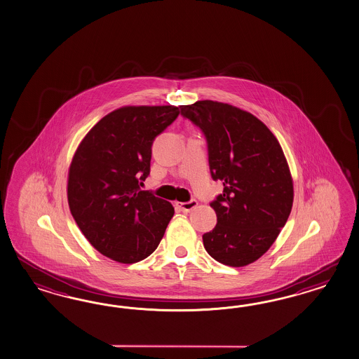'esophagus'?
Masks as SVG:
<instances>
[{"label": "esophagus", "instance_id": "obj_1", "mask_svg": "<svg viewBox=\"0 0 359 359\" xmlns=\"http://www.w3.org/2000/svg\"><path fill=\"white\" fill-rule=\"evenodd\" d=\"M196 205H198V202H196L195 199H191L190 202L177 203V207H178L181 211H184V212H190V211H193Z\"/></svg>", "mask_w": 359, "mask_h": 359}]
</instances>
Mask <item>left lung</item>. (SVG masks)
Returning <instances> with one entry per match:
<instances>
[{
	"label": "left lung",
	"instance_id": "1",
	"mask_svg": "<svg viewBox=\"0 0 359 359\" xmlns=\"http://www.w3.org/2000/svg\"><path fill=\"white\" fill-rule=\"evenodd\" d=\"M180 109L205 133L211 175L224 186L211 203L217 224L203 235L205 249L223 265L246 266L274 244L291 212L286 156L266 124L245 110L210 100Z\"/></svg>",
	"mask_w": 359,
	"mask_h": 359
}]
</instances>
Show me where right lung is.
<instances>
[{
	"label": "right lung",
	"mask_w": 359,
	"mask_h": 359,
	"mask_svg": "<svg viewBox=\"0 0 359 359\" xmlns=\"http://www.w3.org/2000/svg\"><path fill=\"white\" fill-rule=\"evenodd\" d=\"M177 106H123L83 136L68 170L74 222L101 255L135 264L152 255L175 215L170 202L140 190L152 143L173 123Z\"/></svg>",
	"instance_id": "obj_1"
}]
</instances>
